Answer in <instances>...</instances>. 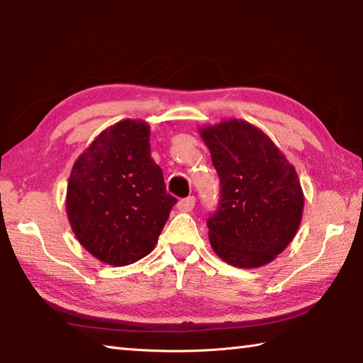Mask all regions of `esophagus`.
I'll return each instance as SVG.
<instances>
[{
	"label": "esophagus",
	"instance_id": "34e87169",
	"mask_svg": "<svg viewBox=\"0 0 363 363\" xmlns=\"http://www.w3.org/2000/svg\"><path fill=\"white\" fill-rule=\"evenodd\" d=\"M195 206V196H187V199H182L179 203H177V208L182 211H190Z\"/></svg>",
	"mask_w": 363,
	"mask_h": 363
}]
</instances>
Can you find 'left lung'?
<instances>
[{
    "instance_id": "left-lung-1",
    "label": "left lung",
    "mask_w": 363,
    "mask_h": 363,
    "mask_svg": "<svg viewBox=\"0 0 363 363\" xmlns=\"http://www.w3.org/2000/svg\"><path fill=\"white\" fill-rule=\"evenodd\" d=\"M218 171V210L208 218L210 243L220 259L242 269L275 259L303 218L296 169L261 130L227 120L200 130Z\"/></svg>"
}]
</instances>
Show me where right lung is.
Wrapping results in <instances>:
<instances>
[{
  "instance_id": "add662e5",
  "label": "right lung",
  "mask_w": 363,
  "mask_h": 363,
  "mask_svg": "<svg viewBox=\"0 0 363 363\" xmlns=\"http://www.w3.org/2000/svg\"><path fill=\"white\" fill-rule=\"evenodd\" d=\"M143 120H123L97 136L73 164L67 216L86 251L128 266L155 248L176 199L150 157Z\"/></svg>"
}]
</instances>
